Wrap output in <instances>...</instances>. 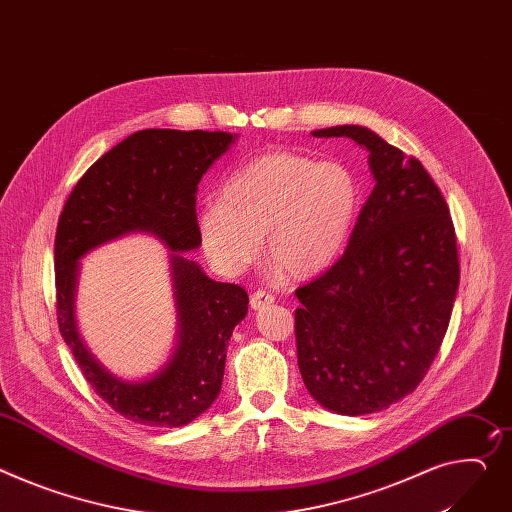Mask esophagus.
<instances>
[{
	"mask_svg": "<svg viewBox=\"0 0 512 512\" xmlns=\"http://www.w3.org/2000/svg\"><path fill=\"white\" fill-rule=\"evenodd\" d=\"M272 301H274V295H270L268 291H262V289L254 291V293H252V297H250V305H252V309H262V307L270 305Z\"/></svg>",
	"mask_w": 512,
	"mask_h": 512,
	"instance_id": "1",
	"label": "esophagus"
}]
</instances>
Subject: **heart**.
<instances>
[{
    "instance_id": "1",
    "label": "heart",
    "mask_w": 512,
    "mask_h": 512,
    "mask_svg": "<svg viewBox=\"0 0 512 512\" xmlns=\"http://www.w3.org/2000/svg\"><path fill=\"white\" fill-rule=\"evenodd\" d=\"M361 209V184L340 162H316L270 151L223 186L219 203L199 215L203 252L225 274H238L260 254L291 279H309L342 254Z\"/></svg>"
}]
</instances>
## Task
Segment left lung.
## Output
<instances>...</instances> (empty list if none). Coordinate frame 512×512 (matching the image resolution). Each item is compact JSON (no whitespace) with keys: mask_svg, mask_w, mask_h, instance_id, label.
Instances as JSON below:
<instances>
[{"mask_svg":"<svg viewBox=\"0 0 512 512\" xmlns=\"http://www.w3.org/2000/svg\"><path fill=\"white\" fill-rule=\"evenodd\" d=\"M311 135L365 147L375 188L342 258L295 291L297 363L318 404L373 414L412 393L441 348L459 287L455 229L414 157L359 125Z\"/></svg>","mask_w":512,"mask_h":512,"instance_id":"8db88e82","label":"left lung"}]
</instances>
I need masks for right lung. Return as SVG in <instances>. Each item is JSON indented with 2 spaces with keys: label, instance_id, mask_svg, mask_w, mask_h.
<instances>
[{
  "label": "right lung",
  "instance_id": "1",
  "mask_svg": "<svg viewBox=\"0 0 512 512\" xmlns=\"http://www.w3.org/2000/svg\"><path fill=\"white\" fill-rule=\"evenodd\" d=\"M238 135L223 131L143 129L129 135L82 176L63 207L55 238L59 330L84 377L121 416L160 428L184 426L221 391L227 342L248 313V293L217 283L182 252L201 246L196 188ZM131 232L170 250L179 334L171 359L139 382L112 376L83 344L74 320L79 260Z\"/></svg>",
  "mask_w": 512,
  "mask_h": 512
}]
</instances>
